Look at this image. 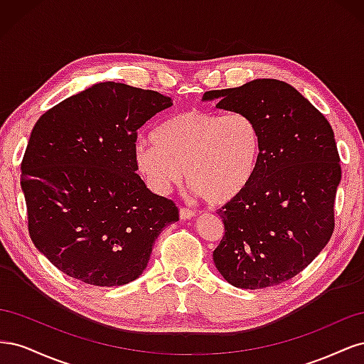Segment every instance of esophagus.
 Masks as SVG:
<instances>
[{"label": "esophagus", "mask_w": 364, "mask_h": 364, "mask_svg": "<svg viewBox=\"0 0 364 364\" xmlns=\"http://www.w3.org/2000/svg\"><path fill=\"white\" fill-rule=\"evenodd\" d=\"M179 217H181V220H190V218L196 217V211L191 208H181L179 209Z\"/></svg>", "instance_id": "obj_1"}]
</instances>
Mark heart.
<instances>
[{
  "mask_svg": "<svg viewBox=\"0 0 364 364\" xmlns=\"http://www.w3.org/2000/svg\"><path fill=\"white\" fill-rule=\"evenodd\" d=\"M134 158L150 188L165 194L183 178L193 194L226 205L255 181L262 159L258 123L243 112L188 109L164 119Z\"/></svg>",
  "mask_w": 364,
  "mask_h": 364,
  "instance_id": "heart-1",
  "label": "heart"
}]
</instances>
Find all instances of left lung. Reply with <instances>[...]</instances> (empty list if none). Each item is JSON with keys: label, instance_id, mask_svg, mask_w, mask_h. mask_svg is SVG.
Listing matches in <instances>:
<instances>
[{"label": "left lung", "instance_id": "left-lung-1", "mask_svg": "<svg viewBox=\"0 0 364 364\" xmlns=\"http://www.w3.org/2000/svg\"><path fill=\"white\" fill-rule=\"evenodd\" d=\"M202 100L250 115L262 135L255 181L217 211L225 235L213 253L215 267L238 289L289 281L333 235L341 179L333 127L291 85L274 79L208 91Z\"/></svg>", "mask_w": 364, "mask_h": 364}]
</instances>
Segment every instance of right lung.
Returning a JSON list of instances; mask_svg holds the SVG:
<instances>
[{"mask_svg": "<svg viewBox=\"0 0 364 364\" xmlns=\"http://www.w3.org/2000/svg\"><path fill=\"white\" fill-rule=\"evenodd\" d=\"M170 97L103 82L60 102L31 130L21 164L28 232L53 266L115 287L139 278L179 209L136 174V132Z\"/></svg>", "mask_w": 364, "mask_h": 364, "instance_id": "right-lung-1", "label": "right lung"}]
</instances>
